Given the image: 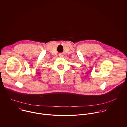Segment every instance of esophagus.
<instances>
[{
	"mask_svg": "<svg viewBox=\"0 0 127 127\" xmlns=\"http://www.w3.org/2000/svg\"><path fill=\"white\" fill-rule=\"evenodd\" d=\"M63 55H63V54H62V53H61V54H59V56H60V57H63Z\"/></svg>",
	"mask_w": 127,
	"mask_h": 127,
	"instance_id": "obj_1",
	"label": "esophagus"
}]
</instances>
